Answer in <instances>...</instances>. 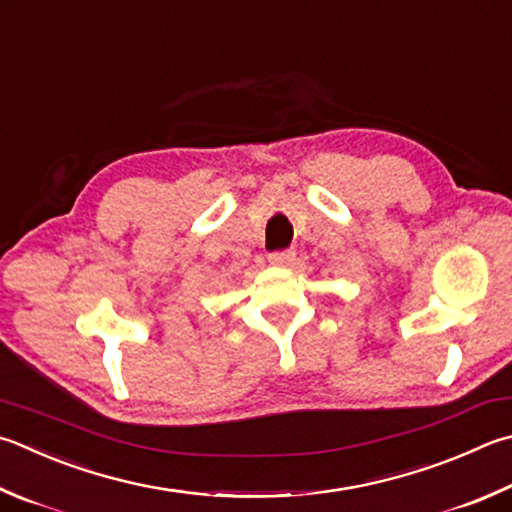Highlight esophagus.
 Listing matches in <instances>:
<instances>
[{
    "label": "esophagus",
    "instance_id": "34e87169",
    "mask_svg": "<svg viewBox=\"0 0 512 512\" xmlns=\"http://www.w3.org/2000/svg\"><path fill=\"white\" fill-rule=\"evenodd\" d=\"M295 259V250H280V253L268 255V262L273 266H288Z\"/></svg>",
    "mask_w": 512,
    "mask_h": 512
}]
</instances>
